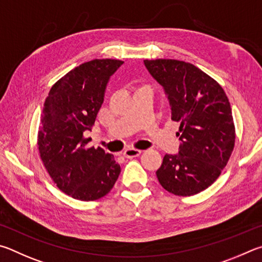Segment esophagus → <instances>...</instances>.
Listing matches in <instances>:
<instances>
[{
  "label": "esophagus",
  "mask_w": 262,
  "mask_h": 262,
  "mask_svg": "<svg viewBox=\"0 0 262 262\" xmlns=\"http://www.w3.org/2000/svg\"><path fill=\"white\" fill-rule=\"evenodd\" d=\"M141 152H143V150H141V149H136V148L128 147V148H126L125 150H124L123 155L125 158H136V157H138V155H140Z\"/></svg>",
  "instance_id": "obj_1"
}]
</instances>
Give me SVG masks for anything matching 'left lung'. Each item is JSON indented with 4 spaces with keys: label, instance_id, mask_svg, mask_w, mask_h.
<instances>
[{
    "label": "left lung",
    "instance_id": "8db88e82",
    "mask_svg": "<svg viewBox=\"0 0 262 262\" xmlns=\"http://www.w3.org/2000/svg\"><path fill=\"white\" fill-rule=\"evenodd\" d=\"M144 64L162 86L180 123L178 153L166 154L157 177L175 195H193L221 175L235 146L230 102L213 78L191 63L177 59H145Z\"/></svg>",
    "mask_w": 262,
    "mask_h": 262
}]
</instances>
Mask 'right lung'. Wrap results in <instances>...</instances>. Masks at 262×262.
Masks as SVG:
<instances>
[{"label": "right lung", "instance_id": "1", "mask_svg": "<svg viewBox=\"0 0 262 262\" xmlns=\"http://www.w3.org/2000/svg\"><path fill=\"white\" fill-rule=\"evenodd\" d=\"M124 62L93 59L61 78L46 99L41 113L38 146L50 177L64 193L81 201L104 196L121 172L114 155L85 146L103 103L107 85Z\"/></svg>", "mask_w": 262, "mask_h": 262}]
</instances>
